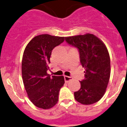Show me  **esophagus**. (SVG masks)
I'll return each mask as SVG.
<instances>
[{
  "label": "esophagus",
  "mask_w": 127,
  "mask_h": 127,
  "mask_svg": "<svg viewBox=\"0 0 127 127\" xmlns=\"http://www.w3.org/2000/svg\"><path fill=\"white\" fill-rule=\"evenodd\" d=\"M64 81H65L66 83H68V81H71V80L73 79V78H72V77L66 76V75H64Z\"/></svg>",
  "instance_id": "esophagus-1"
}]
</instances>
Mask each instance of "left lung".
<instances>
[{"instance_id": "left-lung-1", "label": "left lung", "mask_w": 127, "mask_h": 127, "mask_svg": "<svg viewBox=\"0 0 127 127\" xmlns=\"http://www.w3.org/2000/svg\"><path fill=\"white\" fill-rule=\"evenodd\" d=\"M66 42L78 49L80 62L85 68L81 88L74 92L77 101L91 105L104 95L110 76V59L106 46L93 34L65 37Z\"/></svg>"}]
</instances>
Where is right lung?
Segmentation results:
<instances>
[{
  "label": "right lung",
  "instance_id": "right-lung-1",
  "mask_svg": "<svg viewBox=\"0 0 127 127\" xmlns=\"http://www.w3.org/2000/svg\"><path fill=\"white\" fill-rule=\"evenodd\" d=\"M64 37L42 34L28 44L22 61V77L28 97L34 105L42 109L55 106L59 93L64 84L63 76L48 74L53 49L64 42Z\"/></svg>",
  "mask_w": 127,
  "mask_h": 127
}]
</instances>
